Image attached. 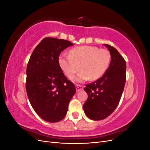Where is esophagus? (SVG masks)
I'll return each mask as SVG.
<instances>
[{"mask_svg":"<svg viewBox=\"0 0 150 150\" xmlns=\"http://www.w3.org/2000/svg\"><path fill=\"white\" fill-rule=\"evenodd\" d=\"M83 89V86L79 85V84H77L76 85V91H77V92L80 91L82 90Z\"/></svg>","mask_w":150,"mask_h":150,"instance_id":"esophagus-1","label":"esophagus"}]
</instances>
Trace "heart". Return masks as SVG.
<instances>
[{
    "mask_svg": "<svg viewBox=\"0 0 150 150\" xmlns=\"http://www.w3.org/2000/svg\"><path fill=\"white\" fill-rule=\"evenodd\" d=\"M111 59L110 52L106 49L83 46L72 49L69 55L61 54L58 63L64 74L72 78L80 68L82 70L74 78L78 82L97 80L104 74Z\"/></svg>",
    "mask_w": 150,
    "mask_h": 150,
    "instance_id": "b5f03b06",
    "label": "heart"
}]
</instances>
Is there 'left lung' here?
Returning <instances> with one entry per match:
<instances>
[{"mask_svg":"<svg viewBox=\"0 0 150 150\" xmlns=\"http://www.w3.org/2000/svg\"><path fill=\"white\" fill-rule=\"evenodd\" d=\"M111 56L110 66L103 76L86 85L88 98L83 105L85 114L92 120L105 119L120 103L126 83V64L124 58L112 46L104 44Z\"/></svg>","mask_w":150,"mask_h":150,"instance_id":"8db88e82","label":"left lung"}]
</instances>
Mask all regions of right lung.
<instances>
[{"instance_id": "obj_1", "label": "right lung", "mask_w": 150, "mask_h": 150, "mask_svg": "<svg viewBox=\"0 0 150 150\" xmlns=\"http://www.w3.org/2000/svg\"><path fill=\"white\" fill-rule=\"evenodd\" d=\"M73 44L67 40L46 38L34 49L26 69L25 88L35 112L50 122L65 117L70 100L76 93L59 65L58 57Z\"/></svg>"}]
</instances>
